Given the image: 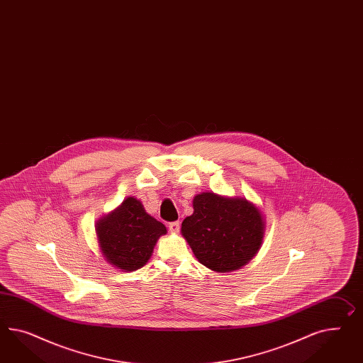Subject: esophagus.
I'll return each mask as SVG.
<instances>
[{
	"mask_svg": "<svg viewBox=\"0 0 363 363\" xmlns=\"http://www.w3.org/2000/svg\"><path fill=\"white\" fill-rule=\"evenodd\" d=\"M179 227H181L179 222H170V223H169V230H170V233H173V234H177V233L179 231Z\"/></svg>",
	"mask_w": 363,
	"mask_h": 363,
	"instance_id": "obj_1",
	"label": "esophagus"
}]
</instances>
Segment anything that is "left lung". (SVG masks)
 Segmentation results:
<instances>
[{
	"instance_id": "1",
	"label": "left lung",
	"mask_w": 363,
	"mask_h": 363,
	"mask_svg": "<svg viewBox=\"0 0 363 363\" xmlns=\"http://www.w3.org/2000/svg\"><path fill=\"white\" fill-rule=\"evenodd\" d=\"M193 207L181 233L201 264L220 274L233 272L257 254L265 227L254 203L208 191L194 196Z\"/></svg>"
}]
</instances>
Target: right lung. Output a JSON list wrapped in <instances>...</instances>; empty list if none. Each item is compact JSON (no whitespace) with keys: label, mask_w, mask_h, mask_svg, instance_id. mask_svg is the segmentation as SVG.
<instances>
[{"label":"right lung","mask_w":363,"mask_h":363,"mask_svg":"<svg viewBox=\"0 0 363 363\" xmlns=\"http://www.w3.org/2000/svg\"><path fill=\"white\" fill-rule=\"evenodd\" d=\"M95 228L101 254L109 264L124 272L147 264L158 238L167 234V227L149 216L133 196L101 216Z\"/></svg>","instance_id":"add662e5"}]
</instances>
